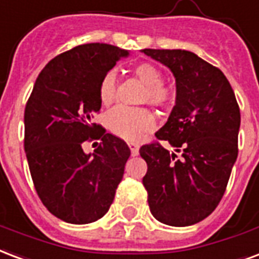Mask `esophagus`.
Segmentation results:
<instances>
[{"label":"esophagus","instance_id":"1","mask_svg":"<svg viewBox=\"0 0 259 259\" xmlns=\"http://www.w3.org/2000/svg\"><path fill=\"white\" fill-rule=\"evenodd\" d=\"M128 146H130V149H131V154L138 155V153H139V146H138L137 143H134V142H130Z\"/></svg>","mask_w":259,"mask_h":259}]
</instances>
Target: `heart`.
Listing matches in <instances>:
<instances>
[{"label":"heart","instance_id":"obj_1","mask_svg":"<svg viewBox=\"0 0 259 259\" xmlns=\"http://www.w3.org/2000/svg\"><path fill=\"white\" fill-rule=\"evenodd\" d=\"M134 73L146 84L143 100L155 106H166L174 100V91L162 83L164 77L158 68L149 63L138 64ZM101 104L110 106L117 98V83L114 72H108L98 89ZM106 125L114 135L125 141H138L155 127L154 114L149 109L117 106L106 116Z\"/></svg>","mask_w":259,"mask_h":259}]
</instances>
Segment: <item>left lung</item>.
Listing matches in <instances>:
<instances>
[{
  "mask_svg": "<svg viewBox=\"0 0 259 259\" xmlns=\"http://www.w3.org/2000/svg\"><path fill=\"white\" fill-rule=\"evenodd\" d=\"M143 53L166 65L176 79V105L155 132L176 153L158 142L139 150L147 164V202L162 224H196L217 207L238 158L239 105L224 73L195 53L180 49Z\"/></svg>",
  "mask_w": 259,
  "mask_h": 259,
  "instance_id": "left-lung-1",
  "label": "left lung"
}]
</instances>
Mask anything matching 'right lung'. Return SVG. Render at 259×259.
Listing matches in <instances>:
<instances>
[{
    "label": "right lung",
    "instance_id": "1",
    "mask_svg": "<svg viewBox=\"0 0 259 259\" xmlns=\"http://www.w3.org/2000/svg\"><path fill=\"white\" fill-rule=\"evenodd\" d=\"M128 56L112 45H79L46 64L27 101L24 150L34 187L46 209L69 224L106 214L131 155L122 139L91 122L102 77ZM94 139L100 146L85 155L81 145Z\"/></svg>",
    "mask_w": 259,
    "mask_h": 259
}]
</instances>
